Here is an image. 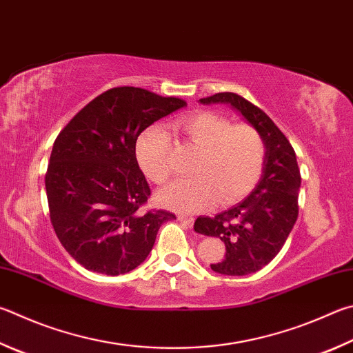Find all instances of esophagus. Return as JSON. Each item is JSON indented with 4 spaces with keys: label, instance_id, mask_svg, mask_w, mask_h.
Here are the masks:
<instances>
[{
    "label": "esophagus",
    "instance_id": "obj_1",
    "mask_svg": "<svg viewBox=\"0 0 353 353\" xmlns=\"http://www.w3.org/2000/svg\"><path fill=\"white\" fill-rule=\"evenodd\" d=\"M177 219L181 221V222H183L185 225L190 227V228L193 227V223H194V219H193V217H188V216H183V214H179V216H177Z\"/></svg>",
    "mask_w": 353,
    "mask_h": 353
}]
</instances>
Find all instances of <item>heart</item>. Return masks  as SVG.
<instances>
[{
  "label": "heart",
  "instance_id": "b5f03b06",
  "mask_svg": "<svg viewBox=\"0 0 353 353\" xmlns=\"http://www.w3.org/2000/svg\"><path fill=\"white\" fill-rule=\"evenodd\" d=\"M176 130L201 150L194 179L176 181L157 193L162 207L193 213L214 201L233 203L245 196L262 174L265 145L259 131L250 125H233L227 117L211 111H197L176 121ZM170 139L162 128L151 126L140 134L136 157L140 170L154 183L170 176Z\"/></svg>",
  "mask_w": 353,
  "mask_h": 353
}]
</instances>
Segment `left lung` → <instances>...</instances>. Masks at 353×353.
I'll list each match as a JSON object with an SVG mask.
<instances>
[{"instance_id":"1","label":"left lung","mask_w":353,"mask_h":353,"mask_svg":"<svg viewBox=\"0 0 353 353\" xmlns=\"http://www.w3.org/2000/svg\"><path fill=\"white\" fill-rule=\"evenodd\" d=\"M199 101L230 105L259 131L265 145L264 168L252 193L228 210L213 217L199 216L194 222L196 233L225 243V258L211 264V270L245 276L261 270L279 253L296 222L301 187L296 154L272 119L241 95L219 92Z\"/></svg>"}]
</instances>
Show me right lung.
<instances>
[{"mask_svg":"<svg viewBox=\"0 0 353 353\" xmlns=\"http://www.w3.org/2000/svg\"><path fill=\"white\" fill-rule=\"evenodd\" d=\"M187 106L142 88L100 94L69 121L50 152L46 183L57 238L86 270L117 276L148 258L165 210L143 213L151 194L136 157L140 132Z\"/></svg>","mask_w":353,"mask_h":353,"instance_id":"add662e5","label":"right lung"}]
</instances>
